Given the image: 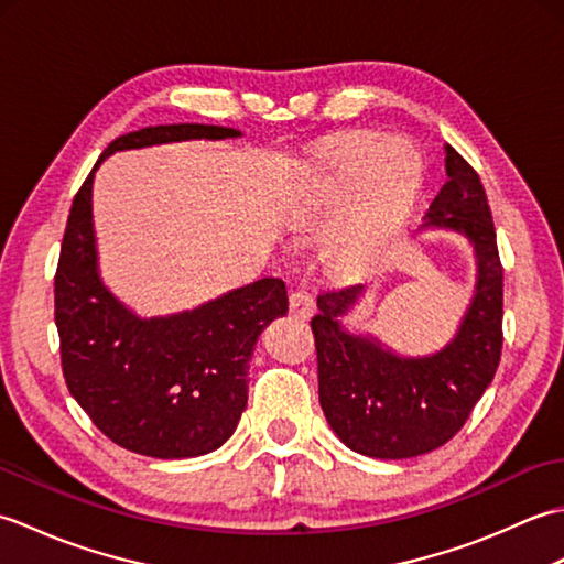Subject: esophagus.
<instances>
[{"mask_svg":"<svg viewBox=\"0 0 564 564\" xmlns=\"http://www.w3.org/2000/svg\"><path fill=\"white\" fill-rule=\"evenodd\" d=\"M313 310H315V301H313V295H307V293H303V291H295V293H291V313L295 315V317H310L313 315Z\"/></svg>","mask_w":564,"mask_h":564,"instance_id":"34e87169","label":"esophagus"}]
</instances>
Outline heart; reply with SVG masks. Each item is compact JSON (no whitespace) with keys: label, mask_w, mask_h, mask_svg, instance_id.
I'll return each instance as SVG.
<instances>
[{"label":"heart","mask_w":564,"mask_h":564,"mask_svg":"<svg viewBox=\"0 0 564 564\" xmlns=\"http://www.w3.org/2000/svg\"><path fill=\"white\" fill-rule=\"evenodd\" d=\"M416 182V158L400 140H351L315 166L305 200L310 225L339 218L354 200L349 218L319 251L327 275L356 281L373 267L398 230Z\"/></svg>","instance_id":"b5f03b06"}]
</instances>
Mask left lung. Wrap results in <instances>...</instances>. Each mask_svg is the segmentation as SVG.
Instances as JSON below:
<instances>
[{"mask_svg": "<svg viewBox=\"0 0 564 564\" xmlns=\"http://www.w3.org/2000/svg\"><path fill=\"white\" fill-rule=\"evenodd\" d=\"M446 174L426 225L448 227L473 242L477 283L455 339L431 356L402 358L373 337L341 327L364 285L322 291L310 322L317 349L319 404L351 451L370 458H414L448 443L492 382L501 356L505 269L485 186L470 164L446 145Z\"/></svg>", "mask_w": 564, "mask_h": 564, "instance_id": "obj_1", "label": "left lung"}]
</instances>
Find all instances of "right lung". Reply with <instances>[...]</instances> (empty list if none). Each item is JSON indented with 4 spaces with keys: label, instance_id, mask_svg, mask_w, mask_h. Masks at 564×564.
I'll return each instance as SVG.
<instances>
[{
    "label": "right lung",
    "instance_id": "right-lung-1",
    "mask_svg": "<svg viewBox=\"0 0 564 564\" xmlns=\"http://www.w3.org/2000/svg\"><path fill=\"white\" fill-rule=\"evenodd\" d=\"M237 135L235 128L178 123L116 138L69 208L55 271L63 376L104 436L150 458H196L232 436L247 406L254 344L271 319L289 313V293L281 279H261L178 315H133L99 279L94 172L118 150Z\"/></svg>",
    "mask_w": 564,
    "mask_h": 564
}]
</instances>
